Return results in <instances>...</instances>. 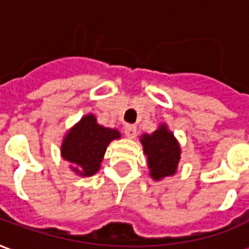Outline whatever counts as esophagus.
I'll list each match as a JSON object with an SVG mask.
<instances>
[{"mask_svg": "<svg viewBox=\"0 0 249 249\" xmlns=\"http://www.w3.org/2000/svg\"><path fill=\"white\" fill-rule=\"evenodd\" d=\"M136 132H137L136 125H132V124L124 125V133L128 139H133V137L136 136Z\"/></svg>", "mask_w": 249, "mask_h": 249, "instance_id": "34e87169", "label": "esophagus"}]
</instances>
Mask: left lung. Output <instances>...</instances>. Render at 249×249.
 <instances>
[{"label": "left lung", "mask_w": 249, "mask_h": 249, "mask_svg": "<svg viewBox=\"0 0 249 249\" xmlns=\"http://www.w3.org/2000/svg\"><path fill=\"white\" fill-rule=\"evenodd\" d=\"M140 141L148 159L149 175L153 180H161L176 173L181 148L167 125L161 124L152 135H142Z\"/></svg>", "instance_id": "obj_1"}]
</instances>
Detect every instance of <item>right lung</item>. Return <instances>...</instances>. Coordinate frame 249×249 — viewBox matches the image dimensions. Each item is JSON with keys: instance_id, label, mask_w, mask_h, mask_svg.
I'll use <instances>...</instances> for the list:
<instances>
[{"instance_id": "right-lung-1", "label": "right lung", "mask_w": 249, "mask_h": 249, "mask_svg": "<svg viewBox=\"0 0 249 249\" xmlns=\"http://www.w3.org/2000/svg\"><path fill=\"white\" fill-rule=\"evenodd\" d=\"M120 136L117 129L105 128L97 124L93 114H87L66 133L61 156L71 162L73 172L89 178L98 172L107 146Z\"/></svg>"}]
</instances>
